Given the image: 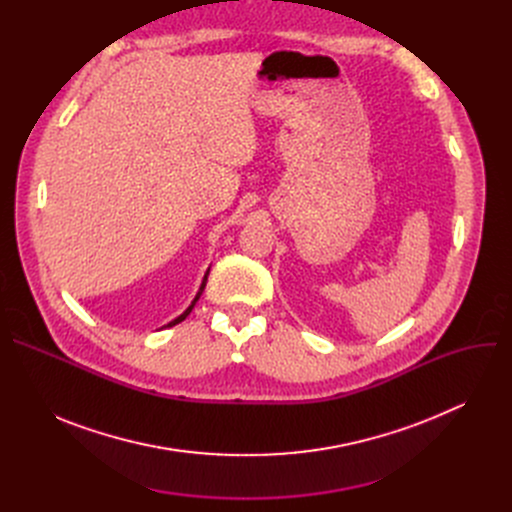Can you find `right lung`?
I'll use <instances>...</instances> for the list:
<instances>
[{"mask_svg":"<svg viewBox=\"0 0 512 512\" xmlns=\"http://www.w3.org/2000/svg\"><path fill=\"white\" fill-rule=\"evenodd\" d=\"M206 279H208V273H206V275H204V279H202V285H200V291H198V294H196V298H194V302H192V304H190V306H188V310H186V312H184V314H182V316H178V318H176V320H172V322H170V324H168V326H176V324H180V322H182V320H186V316H188V314H190V312H192V308H194V304H196V302H198V298H200V296H202V291H204V285H206ZM164 328H166V326H164Z\"/></svg>","mask_w":512,"mask_h":512,"instance_id":"add662e5","label":"right lung"}]
</instances>
